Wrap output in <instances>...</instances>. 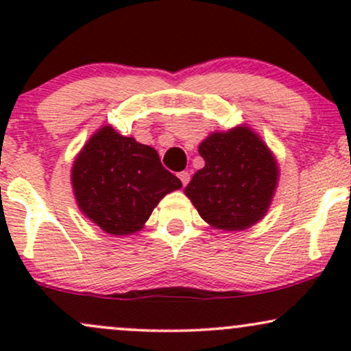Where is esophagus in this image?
<instances>
[{"mask_svg":"<svg viewBox=\"0 0 351 351\" xmlns=\"http://www.w3.org/2000/svg\"><path fill=\"white\" fill-rule=\"evenodd\" d=\"M178 178L181 180V183H183V186H186L188 181H189V173L188 171H181V173H178Z\"/></svg>","mask_w":351,"mask_h":351,"instance_id":"obj_1","label":"esophagus"}]
</instances>
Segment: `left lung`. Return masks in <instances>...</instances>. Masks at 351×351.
Wrapping results in <instances>:
<instances>
[{"label":"left lung","mask_w":351,"mask_h":351,"mask_svg":"<svg viewBox=\"0 0 351 351\" xmlns=\"http://www.w3.org/2000/svg\"><path fill=\"white\" fill-rule=\"evenodd\" d=\"M204 167L193 175L184 195L211 228L244 231L269 211L279 163L249 125L213 132L198 147Z\"/></svg>","instance_id":"obj_1"}]
</instances>
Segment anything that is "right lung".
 Listing matches in <instances>:
<instances>
[{
    "mask_svg": "<svg viewBox=\"0 0 351 351\" xmlns=\"http://www.w3.org/2000/svg\"><path fill=\"white\" fill-rule=\"evenodd\" d=\"M71 181L84 216L112 236L143 229L160 199L181 188L155 148L120 135L112 125L100 127L77 153Z\"/></svg>",
    "mask_w": 351,
    "mask_h": 351,
    "instance_id": "add662e5",
    "label": "right lung"
}]
</instances>
